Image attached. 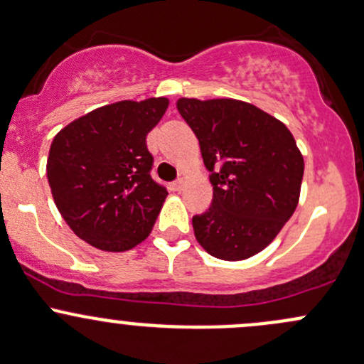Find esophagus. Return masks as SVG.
Instances as JSON below:
<instances>
[{"label":"esophagus","instance_id":"obj_1","mask_svg":"<svg viewBox=\"0 0 364 364\" xmlns=\"http://www.w3.org/2000/svg\"><path fill=\"white\" fill-rule=\"evenodd\" d=\"M183 186H186V182H183L182 178H181V181H177V182L171 183V189H173V191H182Z\"/></svg>","mask_w":364,"mask_h":364}]
</instances>
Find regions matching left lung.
<instances>
[{"instance_id":"8db88e82","label":"left lung","mask_w":364,"mask_h":364,"mask_svg":"<svg viewBox=\"0 0 364 364\" xmlns=\"http://www.w3.org/2000/svg\"><path fill=\"white\" fill-rule=\"evenodd\" d=\"M198 136L213 186L208 212L193 217L198 243L220 260L267 248L300 198L304 156L287 124L236 99L177 100Z\"/></svg>"}]
</instances>
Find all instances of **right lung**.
Listing matches in <instances>:
<instances>
[{
	"label": "right lung",
	"mask_w": 364,
	"mask_h": 364,
	"mask_svg": "<svg viewBox=\"0 0 364 364\" xmlns=\"http://www.w3.org/2000/svg\"><path fill=\"white\" fill-rule=\"evenodd\" d=\"M170 100H119L71 121L53 136L46 177L65 224L104 252L142 243L168 196L151 177L147 134Z\"/></svg>",
	"instance_id": "right-lung-1"
}]
</instances>
